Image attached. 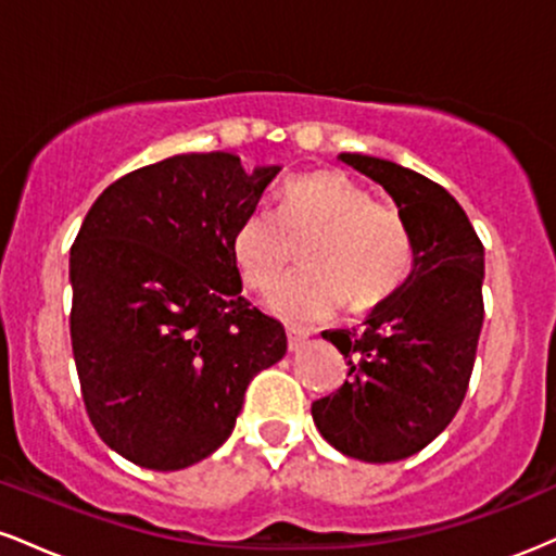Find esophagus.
<instances>
[{
	"label": "esophagus",
	"mask_w": 556,
	"mask_h": 556,
	"mask_svg": "<svg viewBox=\"0 0 556 556\" xmlns=\"http://www.w3.org/2000/svg\"><path fill=\"white\" fill-rule=\"evenodd\" d=\"M305 342H308V334H305V331H298V329L287 331V348H290V353H298V350H303Z\"/></svg>",
	"instance_id": "obj_1"
}]
</instances>
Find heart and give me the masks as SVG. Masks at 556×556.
<instances>
[{
	"label": "heart",
	"mask_w": 556,
	"mask_h": 556,
	"mask_svg": "<svg viewBox=\"0 0 556 556\" xmlns=\"http://www.w3.org/2000/svg\"><path fill=\"white\" fill-rule=\"evenodd\" d=\"M315 235L300 251L303 271L287 277L271 311L290 324H316L350 300L368 311L400 290L413 269V238L402 216L379 206L342 172L292 177L279 193V212L253 206L229 238L242 282L269 292L290 261V240Z\"/></svg>",
	"instance_id": "1"
}]
</instances>
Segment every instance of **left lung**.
Listing matches in <instances>:
<instances>
[{
	"label": "left lung",
	"mask_w": 556,
	"mask_h": 556,
	"mask_svg": "<svg viewBox=\"0 0 556 556\" xmlns=\"http://www.w3.org/2000/svg\"><path fill=\"white\" fill-rule=\"evenodd\" d=\"M340 162L397 203L413 269L363 327L321 331L350 379L311 405L316 429L342 455L394 463L416 455L455 418L483 327V245L463 206L429 177L366 154Z\"/></svg>",
	"instance_id": "left-lung-1"
}]
</instances>
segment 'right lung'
<instances>
[{
  "label": "right lung",
  "instance_id": "right-lung-1",
  "mask_svg": "<svg viewBox=\"0 0 556 556\" xmlns=\"http://www.w3.org/2000/svg\"><path fill=\"white\" fill-rule=\"evenodd\" d=\"M229 151L177 154L104 190L70 251L75 368L110 450L182 470L227 442L282 324L240 295L229 238L279 175Z\"/></svg>",
  "mask_w": 556,
  "mask_h": 556
}]
</instances>
